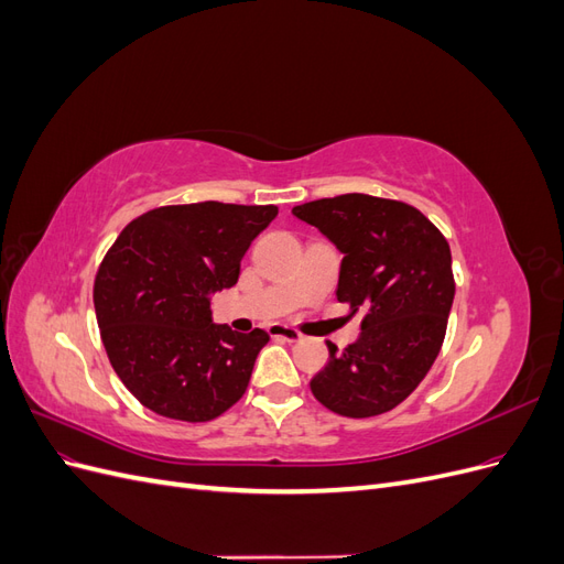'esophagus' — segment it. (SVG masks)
I'll return each instance as SVG.
<instances>
[{"label": "esophagus", "instance_id": "34e87169", "mask_svg": "<svg viewBox=\"0 0 564 564\" xmlns=\"http://www.w3.org/2000/svg\"><path fill=\"white\" fill-rule=\"evenodd\" d=\"M270 338H280V340H289V344H294V340L301 338V334L292 327H284V324H270L268 327Z\"/></svg>", "mask_w": 564, "mask_h": 564}]
</instances>
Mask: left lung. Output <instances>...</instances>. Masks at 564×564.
<instances>
[{
  "mask_svg": "<svg viewBox=\"0 0 564 564\" xmlns=\"http://www.w3.org/2000/svg\"><path fill=\"white\" fill-rule=\"evenodd\" d=\"M344 253L336 296L362 313L360 338L344 352L329 340V365L311 390L334 414L369 419L406 400L431 371L454 301L449 242L412 204L362 193L294 207Z\"/></svg>",
  "mask_w": 564,
  "mask_h": 564,
  "instance_id": "left-lung-1",
  "label": "left lung"
}]
</instances>
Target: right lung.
I'll return each mask as SVG.
<instances>
[{"instance_id": "1", "label": "right lung", "mask_w": 564, "mask_h": 564, "mask_svg": "<svg viewBox=\"0 0 564 564\" xmlns=\"http://www.w3.org/2000/svg\"><path fill=\"white\" fill-rule=\"evenodd\" d=\"M275 216V204H172L133 218L108 249L94 282L100 338L150 412L202 423L245 395L270 336L214 324L209 294L237 282L242 256Z\"/></svg>"}]
</instances>
